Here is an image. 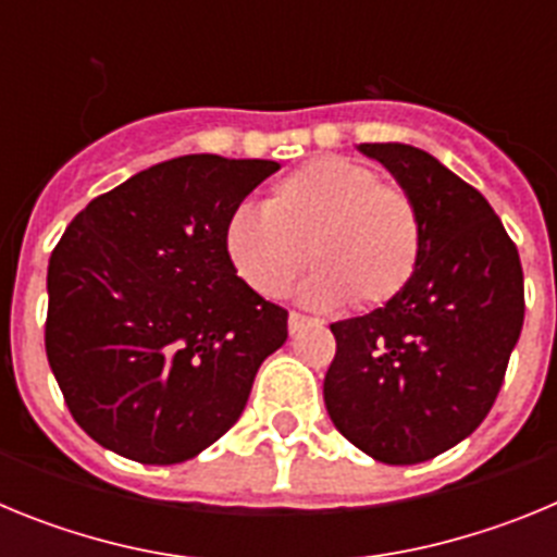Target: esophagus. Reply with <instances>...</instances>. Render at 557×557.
I'll list each match as a JSON object with an SVG mask.
<instances>
[{
    "label": "esophagus",
    "mask_w": 557,
    "mask_h": 557,
    "mask_svg": "<svg viewBox=\"0 0 557 557\" xmlns=\"http://www.w3.org/2000/svg\"><path fill=\"white\" fill-rule=\"evenodd\" d=\"M309 323V318H304V314H298V312H289V318H287V326H289V334H295V332H301L304 326H307Z\"/></svg>",
    "instance_id": "1"
}]
</instances>
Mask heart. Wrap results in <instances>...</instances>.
<instances>
[{
    "label": "heart",
    "instance_id": "heart-1",
    "mask_svg": "<svg viewBox=\"0 0 557 557\" xmlns=\"http://www.w3.org/2000/svg\"><path fill=\"white\" fill-rule=\"evenodd\" d=\"M223 243L236 275L264 298H282L309 259L318 268L304 287L309 304L379 307L416 273L421 218L371 166L326 156L278 181L264 206H236Z\"/></svg>",
    "mask_w": 557,
    "mask_h": 557
}]
</instances>
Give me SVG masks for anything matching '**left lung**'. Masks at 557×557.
<instances>
[{"label":"left lung","mask_w":557,"mask_h":557,"mask_svg":"<svg viewBox=\"0 0 557 557\" xmlns=\"http://www.w3.org/2000/svg\"><path fill=\"white\" fill-rule=\"evenodd\" d=\"M407 191L421 253L405 289L332 323L323 401L339 435L387 466L437 457L494 407L524 323L519 250L474 186L410 145H359Z\"/></svg>","instance_id":"obj_1"}]
</instances>
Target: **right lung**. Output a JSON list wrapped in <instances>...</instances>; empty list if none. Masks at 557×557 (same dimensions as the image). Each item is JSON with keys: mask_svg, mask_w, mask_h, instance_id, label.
I'll return each instance as SVG.
<instances>
[{"mask_svg": "<svg viewBox=\"0 0 557 557\" xmlns=\"http://www.w3.org/2000/svg\"><path fill=\"white\" fill-rule=\"evenodd\" d=\"M278 170L181 156L95 198L47 270V359L69 412L127 460L172 466L209 449L284 346L287 312L236 275L231 211Z\"/></svg>", "mask_w": 557, "mask_h": 557, "instance_id": "obj_1", "label": "right lung"}]
</instances>
